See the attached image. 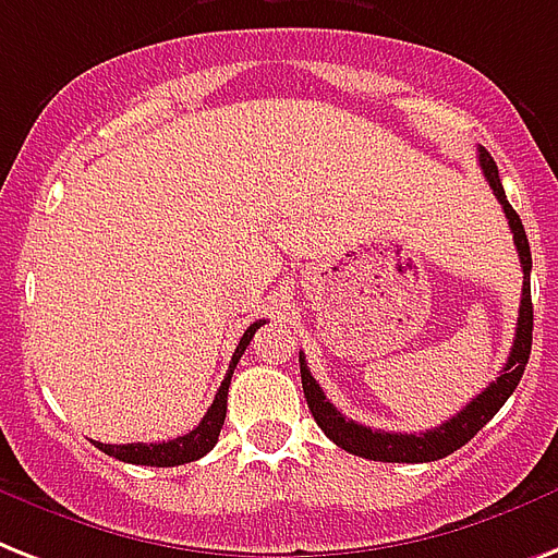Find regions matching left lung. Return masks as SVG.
<instances>
[{"mask_svg": "<svg viewBox=\"0 0 558 558\" xmlns=\"http://www.w3.org/2000/svg\"><path fill=\"white\" fill-rule=\"evenodd\" d=\"M478 160L481 169H484V178H487V184L493 186L498 204L505 209L507 225H510L512 230V242H515V251H519L521 270H524L519 323H515V340H512L510 356H507L505 368H501V374H498L496 380L489 383L478 398H472L470 403L463 405L456 417H449L447 423H440L435 429L421 432V435H400V432H380L372 429V426H363V423L345 421V414L337 412V405L333 403H328L325 391L319 389V383L311 377V368H307L305 356L300 354L302 389H305L307 409L314 414L316 426H319L337 447L351 452V456L386 463H429L452 456L456 449H461L463 444H470V440L496 417V412L507 403V398H510L512 391H515V386H519L521 374H524V365H527L530 360V345H533V302H530V267H533V258H530V242L519 213H515V209L510 207V202H507L505 186H501V178H498L496 160L489 158L487 149H478Z\"/></svg>", "mask_w": 558, "mask_h": 558, "instance_id": "left-lung-1", "label": "left lung"}]
</instances>
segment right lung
<instances>
[{
  "mask_svg": "<svg viewBox=\"0 0 558 558\" xmlns=\"http://www.w3.org/2000/svg\"><path fill=\"white\" fill-rule=\"evenodd\" d=\"M265 325V319H258L253 323L244 337L239 340L235 345V354L230 360V368H227V377L221 380L216 391V400L213 405L207 409V414L202 417V423L195 426L193 432H186L181 438L175 440H163V444H97V449H102L106 456L118 458L123 463H141V466H181V463H190V461H198L209 452V449L216 447L218 440V432L225 426V417H227V389H230V377H233V368L235 363L242 360L244 349L251 345L253 333L258 331Z\"/></svg>",
  "mask_w": 558,
  "mask_h": 558,
  "instance_id": "obj_1",
  "label": "right lung"
}]
</instances>
